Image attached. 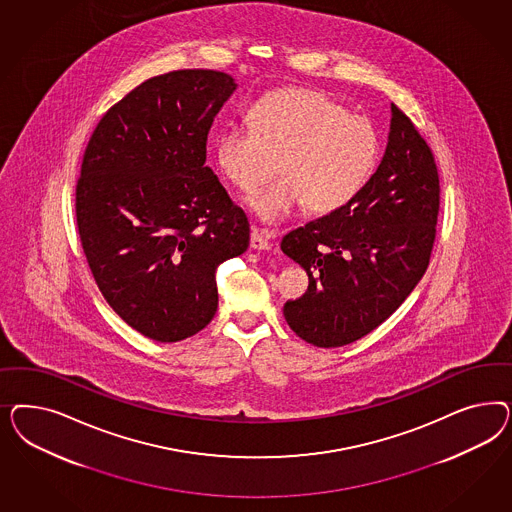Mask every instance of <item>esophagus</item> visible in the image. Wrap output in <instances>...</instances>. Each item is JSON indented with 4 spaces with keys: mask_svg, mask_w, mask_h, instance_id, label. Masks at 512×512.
<instances>
[{
    "mask_svg": "<svg viewBox=\"0 0 512 512\" xmlns=\"http://www.w3.org/2000/svg\"><path fill=\"white\" fill-rule=\"evenodd\" d=\"M276 238L274 231H266V229H257L253 227L251 229V240H249V246L253 249H259V251H266V249L272 248V240Z\"/></svg>",
    "mask_w": 512,
    "mask_h": 512,
    "instance_id": "1",
    "label": "esophagus"
}]
</instances>
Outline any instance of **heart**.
<instances>
[{
  "label": "heart",
  "instance_id": "obj_1",
  "mask_svg": "<svg viewBox=\"0 0 512 512\" xmlns=\"http://www.w3.org/2000/svg\"><path fill=\"white\" fill-rule=\"evenodd\" d=\"M379 154L377 131L366 118L326 95L289 88L264 95L249 110V125L229 124L217 135L223 176L244 193L281 178L248 204L264 223H281L306 204L313 214L336 212L370 180Z\"/></svg>",
  "mask_w": 512,
  "mask_h": 512
}]
</instances>
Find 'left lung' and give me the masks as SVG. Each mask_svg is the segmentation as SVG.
<instances>
[{"instance_id":"8db88e82","label":"left lung","mask_w":512,"mask_h":512,"mask_svg":"<svg viewBox=\"0 0 512 512\" xmlns=\"http://www.w3.org/2000/svg\"><path fill=\"white\" fill-rule=\"evenodd\" d=\"M439 176L411 120L390 103L387 148L353 201L283 236L306 295L283 306L287 325L315 347H341L387 321L424 276L434 246Z\"/></svg>"}]
</instances>
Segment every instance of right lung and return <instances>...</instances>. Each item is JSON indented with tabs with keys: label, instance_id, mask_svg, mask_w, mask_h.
I'll use <instances>...</instances> for the list:
<instances>
[{
	"label": "right lung",
	"instance_id": "add662e5",
	"mask_svg": "<svg viewBox=\"0 0 512 512\" xmlns=\"http://www.w3.org/2000/svg\"><path fill=\"white\" fill-rule=\"evenodd\" d=\"M231 75L148 78L95 127L77 184V225L99 291L125 323L171 343L217 311V266L249 246L246 214L206 167Z\"/></svg>",
	"mask_w": 512,
	"mask_h": 512
}]
</instances>
